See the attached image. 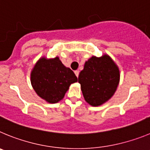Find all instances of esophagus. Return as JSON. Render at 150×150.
I'll return each instance as SVG.
<instances>
[{"mask_svg": "<svg viewBox=\"0 0 150 150\" xmlns=\"http://www.w3.org/2000/svg\"><path fill=\"white\" fill-rule=\"evenodd\" d=\"M74 73H75V74H76V77H78V76H79V71H74Z\"/></svg>", "mask_w": 150, "mask_h": 150, "instance_id": "esophagus-1", "label": "esophagus"}]
</instances>
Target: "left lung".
Instances as JSON below:
<instances>
[{
  "label": "left lung",
  "mask_w": 150,
  "mask_h": 150,
  "mask_svg": "<svg viewBox=\"0 0 150 150\" xmlns=\"http://www.w3.org/2000/svg\"><path fill=\"white\" fill-rule=\"evenodd\" d=\"M120 73L114 61L107 54L101 57L91 56L79 73L85 100L92 107H98L110 100L120 83Z\"/></svg>",
  "instance_id": "1"
}]
</instances>
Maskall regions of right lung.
Masks as SVG:
<instances>
[{
  "label": "right lung",
  "instance_id": "obj_1",
  "mask_svg": "<svg viewBox=\"0 0 150 150\" xmlns=\"http://www.w3.org/2000/svg\"><path fill=\"white\" fill-rule=\"evenodd\" d=\"M77 77L69 67L64 65L59 56L53 59L41 57L30 72V83L37 95L50 104L64 98Z\"/></svg>",
  "mask_w": 150,
  "mask_h": 150
}]
</instances>
